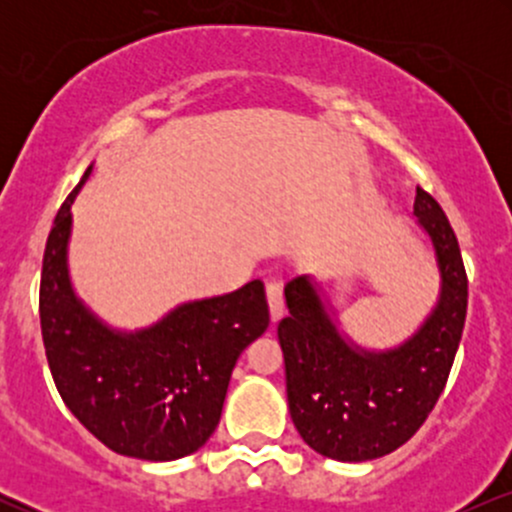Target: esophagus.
<instances>
[{
  "mask_svg": "<svg viewBox=\"0 0 512 512\" xmlns=\"http://www.w3.org/2000/svg\"><path fill=\"white\" fill-rule=\"evenodd\" d=\"M267 303H269V313H272V320L279 322L286 313L284 289H281L279 281H269L267 284Z\"/></svg>",
  "mask_w": 512,
  "mask_h": 512,
  "instance_id": "obj_1",
  "label": "esophagus"
}]
</instances>
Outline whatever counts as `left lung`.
<instances>
[{
    "instance_id": "8db88e82",
    "label": "left lung",
    "mask_w": 512,
    "mask_h": 512,
    "mask_svg": "<svg viewBox=\"0 0 512 512\" xmlns=\"http://www.w3.org/2000/svg\"><path fill=\"white\" fill-rule=\"evenodd\" d=\"M414 216L436 252L440 291L402 344L366 349L346 337L313 276H296L284 289L289 315L276 334L291 419L305 443L330 460L390 455L419 431L448 383L467 315V274L448 216L421 187Z\"/></svg>"
}]
</instances>
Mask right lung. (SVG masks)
Instances as JSON below:
<instances>
[{
  "instance_id": "add662e5",
  "label": "right lung",
  "mask_w": 512,
  "mask_h": 512,
  "mask_svg": "<svg viewBox=\"0 0 512 512\" xmlns=\"http://www.w3.org/2000/svg\"><path fill=\"white\" fill-rule=\"evenodd\" d=\"M57 211L40 276V330L52 380L84 428L117 455L168 462L216 431L233 366L269 327L260 279L187 301L142 330H115L76 296L69 276L72 204Z\"/></svg>"
}]
</instances>
